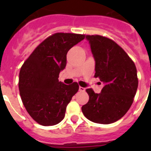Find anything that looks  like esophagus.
<instances>
[{"instance_id":"1","label":"esophagus","mask_w":151,"mask_h":151,"mask_svg":"<svg viewBox=\"0 0 151 151\" xmlns=\"http://www.w3.org/2000/svg\"><path fill=\"white\" fill-rule=\"evenodd\" d=\"M78 90H79V91H85V88H83V87H79Z\"/></svg>"}]
</instances>
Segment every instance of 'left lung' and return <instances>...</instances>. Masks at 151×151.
<instances>
[{"instance_id":"obj_1","label":"left lung","mask_w":151,"mask_h":151,"mask_svg":"<svg viewBox=\"0 0 151 151\" xmlns=\"http://www.w3.org/2000/svg\"><path fill=\"white\" fill-rule=\"evenodd\" d=\"M95 60V75L104 83L101 93L86 89L89 101L82 111L88 119L110 124L120 119L132 104L138 88L137 69L115 41L101 35H86Z\"/></svg>"}]
</instances>
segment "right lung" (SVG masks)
Masks as SVG:
<instances>
[{
    "instance_id": "1",
    "label": "right lung",
    "mask_w": 151,
    "mask_h": 151,
    "mask_svg": "<svg viewBox=\"0 0 151 151\" xmlns=\"http://www.w3.org/2000/svg\"><path fill=\"white\" fill-rule=\"evenodd\" d=\"M85 37L73 33L52 35L35 49L21 67V99L31 117L40 125L60 122L68 104L78 91L77 82L67 85L58 78L66 67L67 52Z\"/></svg>"
}]
</instances>
